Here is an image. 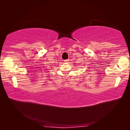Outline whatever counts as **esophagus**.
<instances>
[{"label": "esophagus", "mask_w": 130, "mask_h": 130, "mask_svg": "<svg viewBox=\"0 0 130 130\" xmlns=\"http://www.w3.org/2000/svg\"><path fill=\"white\" fill-rule=\"evenodd\" d=\"M64 62H66V63H68L69 62V60H64Z\"/></svg>", "instance_id": "34e87169"}]
</instances>
